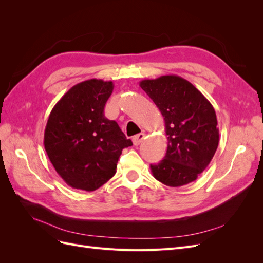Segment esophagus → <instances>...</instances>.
Wrapping results in <instances>:
<instances>
[{"mask_svg":"<svg viewBox=\"0 0 263 263\" xmlns=\"http://www.w3.org/2000/svg\"><path fill=\"white\" fill-rule=\"evenodd\" d=\"M145 139V134L144 133H140L138 135H136V136L133 137V142L135 146H138L140 142Z\"/></svg>","mask_w":263,"mask_h":263,"instance_id":"obj_1","label":"esophagus"}]
</instances>
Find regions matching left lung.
I'll list each match as a JSON object with an SVG mask.
<instances>
[{
    "mask_svg": "<svg viewBox=\"0 0 263 263\" xmlns=\"http://www.w3.org/2000/svg\"><path fill=\"white\" fill-rule=\"evenodd\" d=\"M139 85L161 112L168 136L165 157L150 164L153 176L172 187L195 181L218 147L213 105L192 83L176 74L147 79Z\"/></svg>",
    "mask_w": 263,
    "mask_h": 263,
    "instance_id": "obj_1",
    "label": "left lung"
}]
</instances>
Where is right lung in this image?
Here are the masks:
<instances>
[{
    "instance_id": "1",
    "label": "right lung",
    "mask_w": 263,
    "mask_h": 263,
    "mask_svg": "<svg viewBox=\"0 0 263 263\" xmlns=\"http://www.w3.org/2000/svg\"><path fill=\"white\" fill-rule=\"evenodd\" d=\"M112 81L76 84L51 109L44 146L54 170L73 189L91 192L116 173L122 150L133 146L115 121L104 116Z\"/></svg>"
}]
</instances>
